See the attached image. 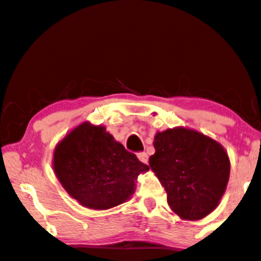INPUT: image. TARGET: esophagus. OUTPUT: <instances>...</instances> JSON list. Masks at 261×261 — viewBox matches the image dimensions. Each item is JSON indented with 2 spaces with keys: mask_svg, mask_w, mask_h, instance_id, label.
<instances>
[{
  "mask_svg": "<svg viewBox=\"0 0 261 261\" xmlns=\"http://www.w3.org/2000/svg\"><path fill=\"white\" fill-rule=\"evenodd\" d=\"M137 158H139L140 162H142L143 164H147V163H148V155H147L146 152L137 153Z\"/></svg>",
  "mask_w": 261,
  "mask_h": 261,
  "instance_id": "1",
  "label": "esophagus"
}]
</instances>
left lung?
I'll return each mask as SVG.
<instances>
[{"instance_id": "1", "label": "left lung", "mask_w": 261, "mask_h": 261, "mask_svg": "<svg viewBox=\"0 0 261 261\" xmlns=\"http://www.w3.org/2000/svg\"><path fill=\"white\" fill-rule=\"evenodd\" d=\"M149 166L168 194V204L185 220H200L214 210L230 177V159L220 143L186 127L154 136Z\"/></svg>"}]
</instances>
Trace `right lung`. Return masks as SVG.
Listing matches in <instances>:
<instances>
[{"label":"right lung","mask_w":261,"mask_h":261,"mask_svg":"<svg viewBox=\"0 0 261 261\" xmlns=\"http://www.w3.org/2000/svg\"><path fill=\"white\" fill-rule=\"evenodd\" d=\"M53 169L64 190L81 205L106 210L135 192L137 176L149 170L105 126L85 121L56 147Z\"/></svg>","instance_id":"right-lung-1"}]
</instances>
